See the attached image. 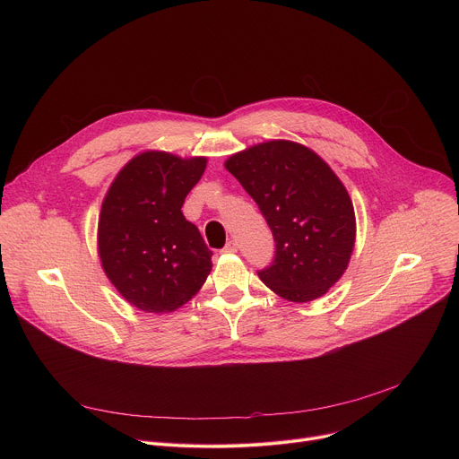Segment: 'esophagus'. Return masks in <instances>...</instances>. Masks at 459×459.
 <instances>
[{
    "label": "esophagus",
    "mask_w": 459,
    "mask_h": 459,
    "mask_svg": "<svg viewBox=\"0 0 459 459\" xmlns=\"http://www.w3.org/2000/svg\"><path fill=\"white\" fill-rule=\"evenodd\" d=\"M221 252H223V254H234V252H238V243H236L234 239L227 241V245L221 248Z\"/></svg>",
    "instance_id": "1"
}]
</instances>
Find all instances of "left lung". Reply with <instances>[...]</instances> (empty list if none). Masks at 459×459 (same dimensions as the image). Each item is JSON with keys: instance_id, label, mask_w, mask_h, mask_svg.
<instances>
[{"instance_id": "left-lung-1", "label": "left lung", "mask_w": 459, "mask_h": 459, "mask_svg": "<svg viewBox=\"0 0 459 459\" xmlns=\"http://www.w3.org/2000/svg\"><path fill=\"white\" fill-rule=\"evenodd\" d=\"M227 170L255 202L276 241L274 261L257 271L278 296L305 303L345 273L356 239L349 192L333 169L294 142H267L230 156Z\"/></svg>"}]
</instances>
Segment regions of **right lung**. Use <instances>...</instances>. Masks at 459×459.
Segmentation results:
<instances>
[{
	"label": "right lung",
	"instance_id": "obj_1",
	"mask_svg": "<svg viewBox=\"0 0 459 459\" xmlns=\"http://www.w3.org/2000/svg\"><path fill=\"white\" fill-rule=\"evenodd\" d=\"M205 158L143 152L112 181L100 214L101 265L119 294L143 312H172L205 283L212 250L181 207Z\"/></svg>",
	"mask_w": 459,
	"mask_h": 459
}]
</instances>
